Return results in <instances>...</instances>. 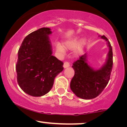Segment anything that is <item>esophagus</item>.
Returning <instances> with one entry per match:
<instances>
[{
  "mask_svg": "<svg viewBox=\"0 0 127 127\" xmlns=\"http://www.w3.org/2000/svg\"><path fill=\"white\" fill-rule=\"evenodd\" d=\"M69 66H70V64H69L68 62H67V61L64 62V68H66V67H69Z\"/></svg>",
  "mask_w": 127,
  "mask_h": 127,
  "instance_id": "obj_1",
  "label": "esophagus"
}]
</instances>
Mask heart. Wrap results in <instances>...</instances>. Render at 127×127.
<instances>
[{
  "mask_svg": "<svg viewBox=\"0 0 127 127\" xmlns=\"http://www.w3.org/2000/svg\"><path fill=\"white\" fill-rule=\"evenodd\" d=\"M77 42L78 41L76 39H71V40H69L66 41L65 42H64V46L65 47V48H67V49H72V48H73L74 47H76V45L77 44ZM84 44H85L84 40H82L80 41V42L79 43V44L77 45V46L76 47L75 49L76 53H79L80 52H81ZM57 49L58 51L61 52V53H63L64 51V48L63 47V46L60 44H57Z\"/></svg>",
  "mask_w": 127,
  "mask_h": 127,
  "instance_id": "obj_1",
  "label": "heart"
}]
</instances>
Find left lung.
I'll return each instance as SVG.
<instances>
[{
	"instance_id": "8db88e82",
	"label": "left lung",
	"mask_w": 127,
	"mask_h": 127,
	"mask_svg": "<svg viewBox=\"0 0 127 127\" xmlns=\"http://www.w3.org/2000/svg\"><path fill=\"white\" fill-rule=\"evenodd\" d=\"M100 37L107 41L109 51L106 64L98 70H94L87 62V54L74 62L72 67L74 75L70 88L74 94L84 99L96 98L103 91L110 80L113 67V51L110 42L105 36Z\"/></svg>"
}]
</instances>
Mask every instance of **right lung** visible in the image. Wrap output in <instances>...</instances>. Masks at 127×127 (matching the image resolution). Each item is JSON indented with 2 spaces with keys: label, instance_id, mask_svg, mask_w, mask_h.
Returning a JSON list of instances; mask_svg holds the SVG:
<instances>
[{
  "label": "right lung",
  "instance_id": "1",
  "mask_svg": "<svg viewBox=\"0 0 127 127\" xmlns=\"http://www.w3.org/2000/svg\"><path fill=\"white\" fill-rule=\"evenodd\" d=\"M48 28L34 31L24 39L18 52L17 82L27 94L41 96L53 87L57 75L64 70V63L52 55Z\"/></svg>",
  "mask_w": 127,
  "mask_h": 127
}]
</instances>
